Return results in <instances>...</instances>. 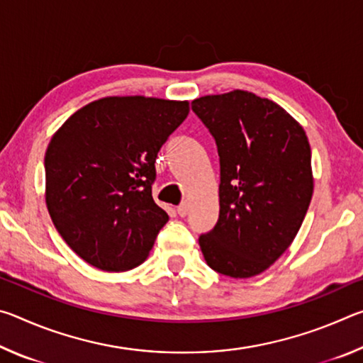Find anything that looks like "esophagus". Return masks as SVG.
<instances>
[{
	"label": "esophagus",
	"instance_id": "1",
	"mask_svg": "<svg viewBox=\"0 0 363 363\" xmlns=\"http://www.w3.org/2000/svg\"><path fill=\"white\" fill-rule=\"evenodd\" d=\"M187 213H189V205L187 203H182V205L177 206V214H179L181 218H186Z\"/></svg>",
	"mask_w": 363,
	"mask_h": 363
}]
</instances>
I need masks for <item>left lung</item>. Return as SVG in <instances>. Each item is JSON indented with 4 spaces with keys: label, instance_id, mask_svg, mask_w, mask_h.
<instances>
[{
    "label": "left lung",
    "instance_id": "1",
    "mask_svg": "<svg viewBox=\"0 0 363 363\" xmlns=\"http://www.w3.org/2000/svg\"><path fill=\"white\" fill-rule=\"evenodd\" d=\"M192 110L216 139L219 219L199 238L208 266L232 279L264 272L293 243L314 192L311 145L284 107L243 89Z\"/></svg>",
    "mask_w": 363,
    "mask_h": 363
}]
</instances>
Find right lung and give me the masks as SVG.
Segmentation results:
<instances>
[{"label":"right lung","mask_w":363,"mask_h":363,"mask_svg":"<svg viewBox=\"0 0 363 363\" xmlns=\"http://www.w3.org/2000/svg\"><path fill=\"white\" fill-rule=\"evenodd\" d=\"M189 101L107 96L86 104L49 140L46 206L60 237L91 266L143 264L168 214L152 199L155 160Z\"/></svg>","instance_id":"right-lung-1"}]
</instances>
